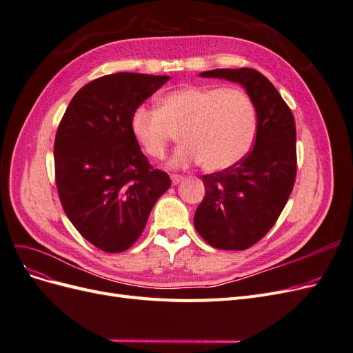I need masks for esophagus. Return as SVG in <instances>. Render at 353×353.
Listing matches in <instances>:
<instances>
[{"label": "esophagus", "mask_w": 353, "mask_h": 353, "mask_svg": "<svg viewBox=\"0 0 353 353\" xmlns=\"http://www.w3.org/2000/svg\"><path fill=\"white\" fill-rule=\"evenodd\" d=\"M170 179H172V184L174 185H176V184H179L181 181L184 179V176L183 175H176V174H174V175H170Z\"/></svg>", "instance_id": "obj_1"}]
</instances>
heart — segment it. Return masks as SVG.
<instances>
[{"mask_svg":"<svg viewBox=\"0 0 353 353\" xmlns=\"http://www.w3.org/2000/svg\"><path fill=\"white\" fill-rule=\"evenodd\" d=\"M131 131L144 153L163 159L174 132L181 144L169 166L183 169L201 163L209 172L239 165L252 150L258 132V113L241 88L185 85L165 94L157 109L138 105Z\"/></svg>","mask_w":353,"mask_h":353,"instance_id":"heart-1","label":"heart"}]
</instances>
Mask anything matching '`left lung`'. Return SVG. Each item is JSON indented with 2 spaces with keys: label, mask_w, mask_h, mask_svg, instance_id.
I'll return each mask as SVG.
<instances>
[{
  "label": "left lung",
  "mask_w": 353,
  "mask_h": 353,
  "mask_svg": "<svg viewBox=\"0 0 353 353\" xmlns=\"http://www.w3.org/2000/svg\"><path fill=\"white\" fill-rule=\"evenodd\" d=\"M201 78L237 82L258 113L254 147L239 165L201 175L205 199L194 215L197 232L212 248L244 250L279 219L296 179V125L290 108L254 69H213Z\"/></svg>",
  "instance_id": "obj_1"
}]
</instances>
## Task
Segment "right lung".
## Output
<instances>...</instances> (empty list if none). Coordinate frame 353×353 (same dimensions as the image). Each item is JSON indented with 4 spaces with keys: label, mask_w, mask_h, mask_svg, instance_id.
<instances>
[{
    "label": "right lung",
    "mask_w": 353,
    "mask_h": 353,
    "mask_svg": "<svg viewBox=\"0 0 353 353\" xmlns=\"http://www.w3.org/2000/svg\"><path fill=\"white\" fill-rule=\"evenodd\" d=\"M169 77L119 72L73 95L54 141L61 206L95 248L119 253L141 236L157 199L170 187L131 131V116Z\"/></svg>",
    "instance_id": "add662e5"
}]
</instances>
